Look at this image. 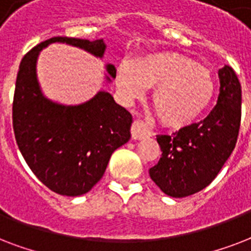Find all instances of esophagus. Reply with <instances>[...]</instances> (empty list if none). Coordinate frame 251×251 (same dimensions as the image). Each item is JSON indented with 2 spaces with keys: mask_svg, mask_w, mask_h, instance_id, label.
<instances>
[{
  "mask_svg": "<svg viewBox=\"0 0 251 251\" xmlns=\"http://www.w3.org/2000/svg\"><path fill=\"white\" fill-rule=\"evenodd\" d=\"M131 135L133 140H141L148 135V128L141 122H135L131 127Z\"/></svg>",
  "mask_w": 251,
  "mask_h": 251,
  "instance_id": "1",
  "label": "esophagus"
}]
</instances>
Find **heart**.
Instances as JSON below:
<instances>
[{
	"label": "heart",
	"mask_w": 251,
	"mask_h": 251,
	"mask_svg": "<svg viewBox=\"0 0 251 251\" xmlns=\"http://www.w3.org/2000/svg\"><path fill=\"white\" fill-rule=\"evenodd\" d=\"M116 85L127 99L139 98L153 89L152 103L161 123L172 128L190 126L208 108L215 95L211 72L178 52L148 53L132 63H122Z\"/></svg>",
	"instance_id": "b5f03b06"
}]
</instances>
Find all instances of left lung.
Here are the masks:
<instances>
[{
  "instance_id": "8db88e82",
  "label": "left lung",
  "mask_w": 251,
  "mask_h": 251,
  "mask_svg": "<svg viewBox=\"0 0 251 251\" xmlns=\"http://www.w3.org/2000/svg\"><path fill=\"white\" fill-rule=\"evenodd\" d=\"M216 106L199 123L169 135H157L158 164L149 169L152 180L169 196L184 198L212 182L236 147L241 124V83L229 65L219 71Z\"/></svg>"
}]
</instances>
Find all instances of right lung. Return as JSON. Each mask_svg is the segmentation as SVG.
Returning <instances> with one entry per match:
<instances>
[{"label":"right lung","mask_w":251,"mask_h":251,"mask_svg":"<svg viewBox=\"0 0 251 251\" xmlns=\"http://www.w3.org/2000/svg\"><path fill=\"white\" fill-rule=\"evenodd\" d=\"M56 42L97 57L106 50L103 39L55 36L27 52L15 82L13 128L19 151L38 179L56 194L78 196L98 183L112 152L129 140L132 115L107 91H99L78 106L47 99L36 78V60L44 47ZM107 72L115 78L114 65H107Z\"/></svg>","instance_id":"add662e5"}]
</instances>
